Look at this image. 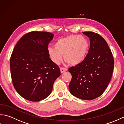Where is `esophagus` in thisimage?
<instances>
[{"mask_svg":"<svg viewBox=\"0 0 124 124\" xmlns=\"http://www.w3.org/2000/svg\"><path fill=\"white\" fill-rule=\"evenodd\" d=\"M67 70V69H66V68H60V71L61 73H63L64 72L66 71Z\"/></svg>","mask_w":124,"mask_h":124,"instance_id":"34e87169","label":"esophagus"}]
</instances>
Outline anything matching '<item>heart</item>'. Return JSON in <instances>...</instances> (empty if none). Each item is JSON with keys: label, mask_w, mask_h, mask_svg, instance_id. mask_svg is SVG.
Wrapping results in <instances>:
<instances>
[{"label": "heart", "mask_w": 124, "mask_h": 124, "mask_svg": "<svg viewBox=\"0 0 124 124\" xmlns=\"http://www.w3.org/2000/svg\"><path fill=\"white\" fill-rule=\"evenodd\" d=\"M89 48V42L85 37L70 35L58 39L54 46L48 47L47 52L55 64H59L61 62L63 55L67 62L77 65L85 59Z\"/></svg>", "instance_id": "heart-1"}]
</instances>
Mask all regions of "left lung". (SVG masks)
<instances>
[{"instance_id": "obj_1", "label": "left lung", "mask_w": 124, "mask_h": 124, "mask_svg": "<svg viewBox=\"0 0 124 124\" xmlns=\"http://www.w3.org/2000/svg\"><path fill=\"white\" fill-rule=\"evenodd\" d=\"M90 40L88 53L80 63L69 69V91L81 100H92L103 93L112 77L114 59L104 38L95 32H83Z\"/></svg>"}]
</instances>
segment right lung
I'll list each match as a JSON object with an SVG mask.
<instances>
[{
    "label": "right lung",
    "instance_id": "1",
    "mask_svg": "<svg viewBox=\"0 0 124 124\" xmlns=\"http://www.w3.org/2000/svg\"><path fill=\"white\" fill-rule=\"evenodd\" d=\"M51 32L32 31L22 37L13 49L10 68L13 86L23 98L37 102L49 95L60 70L49 58Z\"/></svg>",
    "mask_w": 124,
    "mask_h": 124
}]
</instances>
